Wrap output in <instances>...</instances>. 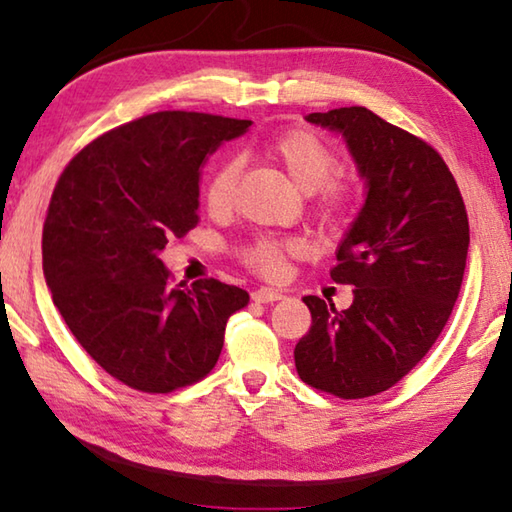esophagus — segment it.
Returning <instances> with one entry per match:
<instances>
[{"instance_id": "1", "label": "esophagus", "mask_w": 512, "mask_h": 512, "mask_svg": "<svg viewBox=\"0 0 512 512\" xmlns=\"http://www.w3.org/2000/svg\"><path fill=\"white\" fill-rule=\"evenodd\" d=\"M253 299L257 304H273V302H279V299H284V293L275 288H257L253 293Z\"/></svg>"}]
</instances>
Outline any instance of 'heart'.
<instances>
[{
  "label": "heart",
  "instance_id": "heart-1",
  "mask_svg": "<svg viewBox=\"0 0 512 512\" xmlns=\"http://www.w3.org/2000/svg\"><path fill=\"white\" fill-rule=\"evenodd\" d=\"M264 153L270 162L284 170L286 177L302 193L313 195L322 193L324 215H337L348 202V188L333 184L330 179L337 173V155L322 137L304 128L284 130V133L268 139ZM239 177V166L233 159L222 162L206 182V206L210 213H224L233 204L235 184ZM302 250L299 242H286V239L259 237L253 244L244 248L246 262L262 270L266 275H277L286 255H295Z\"/></svg>",
  "mask_w": 512,
  "mask_h": 512
}]
</instances>
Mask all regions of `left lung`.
<instances>
[{
	"label": "left lung",
	"mask_w": 512,
	"mask_h": 512,
	"mask_svg": "<svg viewBox=\"0 0 512 512\" xmlns=\"http://www.w3.org/2000/svg\"><path fill=\"white\" fill-rule=\"evenodd\" d=\"M306 122L342 135L366 193L330 270L355 286L353 304L304 297L313 326L295 366L308 386L362 399L395 386L444 330L466 268V206L437 150L373 110L335 108Z\"/></svg>",
	"instance_id": "1"
}]
</instances>
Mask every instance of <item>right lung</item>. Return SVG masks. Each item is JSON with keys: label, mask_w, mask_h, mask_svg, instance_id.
Returning a JSON list of instances; mask_svg holds the SVG:
<instances>
[{"label": "right lung", "mask_w": 512, "mask_h": 512, "mask_svg": "<svg viewBox=\"0 0 512 512\" xmlns=\"http://www.w3.org/2000/svg\"><path fill=\"white\" fill-rule=\"evenodd\" d=\"M248 119L164 110L88 144L59 177L44 224V277L86 353L144 393L195 384L217 364L248 293L217 279L173 284L170 237L199 224L208 155Z\"/></svg>", "instance_id": "1"}]
</instances>
